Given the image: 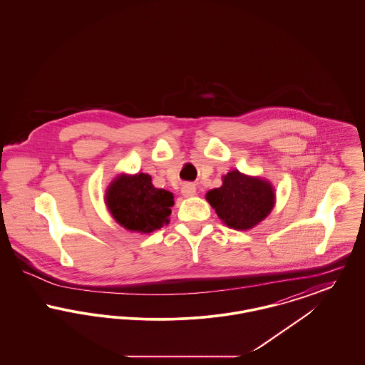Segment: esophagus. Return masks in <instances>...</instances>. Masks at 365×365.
Returning <instances> with one entry per match:
<instances>
[{
	"mask_svg": "<svg viewBox=\"0 0 365 365\" xmlns=\"http://www.w3.org/2000/svg\"><path fill=\"white\" fill-rule=\"evenodd\" d=\"M195 192H197V187L191 183H186L182 186V194L185 197H192V195H195Z\"/></svg>",
	"mask_w": 365,
	"mask_h": 365,
	"instance_id": "obj_1",
	"label": "esophagus"
}]
</instances>
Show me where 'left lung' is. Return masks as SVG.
<instances>
[{"label": "left lung", "instance_id": "left-lung-1", "mask_svg": "<svg viewBox=\"0 0 365 365\" xmlns=\"http://www.w3.org/2000/svg\"><path fill=\"white\" fill-rule=\"evenodd\" d=\"M207 201L227 226L250 230L271 213L275 192L268 180L234 170L223 176L220 187L207 192Z\"/></svg>", "mask_w": 365, "mask_h": 365}]
</instances>
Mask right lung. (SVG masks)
<instances>
[{
  "label": "right lung",
  "instance_id": "obj_1",
  "mask_svg": "<svg viewBox=\"0 0 365 365\" xmlns=\"http://www.w3.org/2000/svg\"><path fill=\"white\" fill-rule=\"evenodd\" d=\"M105 202L125 230L149 234L170 222L174 194L156 189L150 175H119L106 189Z\"/></svg>",
  "mask_w": 365,
  "mask_h": 365
}]
</instances>
